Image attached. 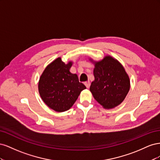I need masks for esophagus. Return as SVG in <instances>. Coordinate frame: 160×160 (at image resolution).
Instances as JSON below:
<instances>
[{"mask_svg":"<svg viewBox=\"0 0 160 160\" xmlns=\"http://www.w3.org/2000/svg\"><path fill=\"white\" fill-rule=\"evenodd\" d=\"M84 84H85V85L86 86V88H89V87H90V82H89V81H86V82H85Z\"/></svg>","mask_w":160,"mask_h":160,"instance_id":"obj_1","label":"esophagus"}]
</instances>
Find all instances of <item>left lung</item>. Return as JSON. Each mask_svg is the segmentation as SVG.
<instances>
[{"instance_id":"obj_1","label":"left lung","mask_w":160,"mask_h":160,"mask_svg":"<svg viewBox=\"0 0 160 160\" xmlns=\"http://www.w3.org/2000/svg\"><path fill=\"white\" fill-rule=\"evenodd\" d=\"M95 80L90 86L94 99L105 109H112L122 103L130 89V80L123 65L113 57L105 56L93 61Z\"/></svg>"}]
</instances>
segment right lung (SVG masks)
Listing matches in <instances>:
<instances>
[{"mask_svg": "<svg viewBox=\"0 0 160 160\" xmlns=\"http://www.w3.org/2000/svg\"><path fill=\"white\" fill-rule=\"evenodd\" d=\"M72 62L65 64L61 57L48 65L38 81V92L45 103L57 112L69 110L86 87L77 74L70 72Z\"/></svg>", "mask_w": 160, "mask_h": 160, "instance_id": "1", "label": "right lung"}]
</instances>
